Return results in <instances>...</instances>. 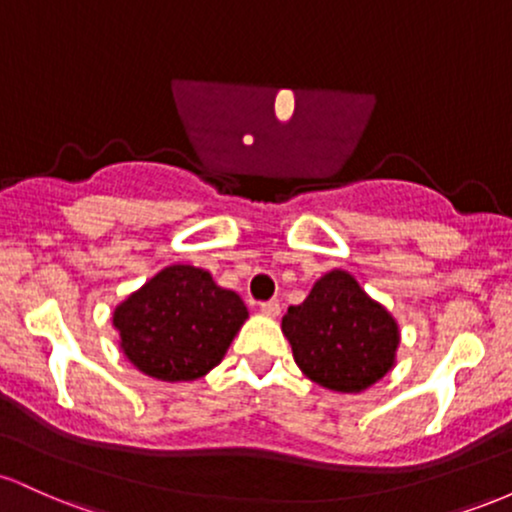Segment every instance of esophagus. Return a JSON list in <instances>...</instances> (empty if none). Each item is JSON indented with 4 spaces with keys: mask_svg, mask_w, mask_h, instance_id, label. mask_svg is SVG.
Returning <instances> with one entry per match:
<instances>
[{
    "mask_svg": "<svg viewBox=\"0 0 512 512\" xmlns=\"http://www.w3.org/2000/svg\"><path fill=\"white\" fill-rule=\"evenodd\" d=\"M260 310H262V315H267V317H279L281 305L276 301H267V303L260 305Z\"/></svg>",
    "mask_w": 512,
    "mask_h": 512,
    "instance_id": "obj_1",
    "label": "esophagus"
}]
</instances>
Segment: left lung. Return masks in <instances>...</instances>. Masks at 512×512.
<instances>
[{
  "instance_id": "1",
  "label": "left lung",
  "mask_w": 512,
  "mask_h": 512,
  "mask_svg": "<svg viewBox=\"0 0 512 512\" xmlns=\"http://www.w3.org/2000/svg\"><path fill=\"white\" fill-rule=\"evenodd\" d=\"M281 332L305 378L339 395L368 390L397 363V320L346 269L322 274L308 298L291 305Z\"/></svg>"
}]
</instances>
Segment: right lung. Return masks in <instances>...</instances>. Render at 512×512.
<instances>
[{
	"mask_svg": "<svg viewBox=\"0 0 512 512\" xmlns=\"http://www.w3.org/2000/svg\"><path fill=\"white\" fill-rule=\"evenodd\" d=\"M250 313L207 269L170 264L113 310L122 354L163 383H190L216 368Z\"/></svg>",
	"mask_w": 512,
	"mask_h": 512,
	"instance_id": "right-lung-1",
	"label": "right lung"
}]
</instances>
